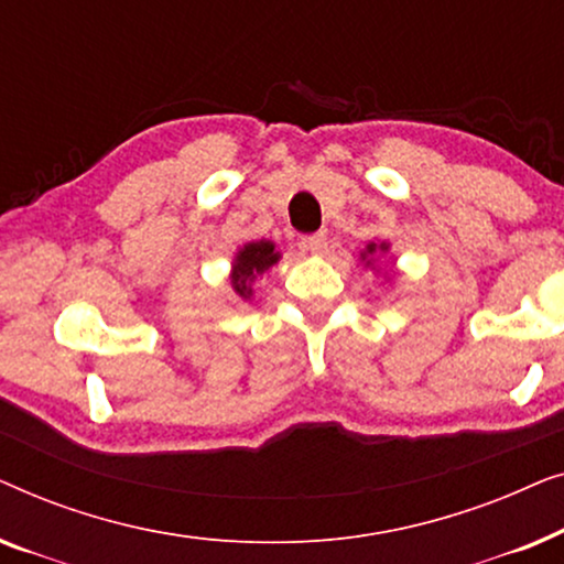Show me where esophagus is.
Returning a JSON list of instances; mask_svg holds the SVG:
<instances>
[{
	"label": "esophagus",
	"instance_id": "esophagus-1",
	"mask_svg": "<svg viewBox=\"0 0 564 564\" xmlns=\"http://www.w3.org/2000/svg\"><path fill=\"white\" fill-rule=\"evenodd\" d=\"M305 246L311 249L313 253H326L328 251V236L326 234H313L305 238Z\"/></svg>",
	"mask_w": 564,
	"mask_h": 564
}]
</instances>
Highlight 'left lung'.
<instances>
[{"mask_svg": "<svg viewBox=\"0 0 564 564\" xmlns=\"http://www.w3.org/2000/svg\"><path fill=\"white\" fill-rule=\"evenodd\" d=\"M375 249H377V246H375V243H369V246H367V253H375ZM380 249L384 251V249H388V246H384V243H382V246H380ZM367 253H365V257H367Z\"/></svg>", "mask_w": 564, "mask_h": 564, "instance_id": "1", "label": "left lung"}]
</instances>
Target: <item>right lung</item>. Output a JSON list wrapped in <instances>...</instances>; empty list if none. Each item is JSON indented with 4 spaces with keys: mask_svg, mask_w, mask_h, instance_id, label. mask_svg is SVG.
<instances>
[{
    "mask_svg": "<svg viewBox=\"0 0 564 564\" xmlns=\"http://www.w3.org/2000/svg\"><path fill=\"white\" fill-rule=\"evenodd\" d=\"M276 259H280V253L274 251V243L257 241V243L243 246V249L238 251L236 264H234V290L238 295L251 297L253 276L272 267Z\"/></svg>",
    "mask_w": 564,
    "mask_h": 564,
    "instance_id": "right-lung-1",
    "label": "right lung"
}]
</instances>
